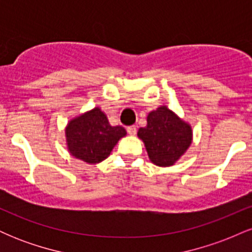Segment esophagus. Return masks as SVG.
I'll use <instances>...</instances> for the list:
<instances>
[{
  "instance_id": "34e87169",
  "label": "esophagus",
  "mask_w": 252,
  "mask_h": 252,
  "mask_svg": "<svg viewBox=\"0 0 252 252\" xmlns=\"http://www.w3.org/2000/svg\"><path fill=\"white\" fill-rule=\"evenodd\" d=\"M126 131H128V134L130 136H134V135H136V132H137V129H136L135 126H130L126 128Z\"/></svg>"
}]
</instances>
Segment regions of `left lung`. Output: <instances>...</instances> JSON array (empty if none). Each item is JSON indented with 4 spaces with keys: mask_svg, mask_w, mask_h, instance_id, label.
I'll return each instance as SVG.
<instances>
[{
    "mask_svg": "<svg viewBox=\"0 0 252 252\" xmlns=\"http://www.w3.org/2000/svg\"><path fill=\"white\" fill-rule=\"evenodd\" d=\"M137 136L146 147L150 162L158 167L176 163L193 141L192 126L166 105L158 106L147 116V126Z\"/></svg>",
    "mask_w": 252,
    "mask_h": 252,
    "instance_id": "8db88e82",
    "label": "left lung"
}]
</instances>
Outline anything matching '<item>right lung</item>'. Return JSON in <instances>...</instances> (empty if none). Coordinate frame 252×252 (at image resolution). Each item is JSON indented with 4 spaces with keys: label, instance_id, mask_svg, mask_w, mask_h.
Here are the masks:
<instances>
[{
    "label": "right lung",
    "instance_id": "obj_1",
    "mask_svg": "<svg viewBox=\"0 0 252 252\" xmlns=\"http://www.w3.org/2000/svg\"><path fill=\"white\" fill-rule=\"evenodd\" d=\"M126 135L123 126L110 124L99 106L73 117L65 128L68 153L89 164H97L108 158L114 147Z\"/></svg>",
    "mask_w": 252,
    "mask_h": 252
}]
</instances>
